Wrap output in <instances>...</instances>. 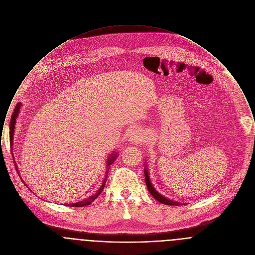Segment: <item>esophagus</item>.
Listing matches in <instances>:
<instances>
[{"label":"esophagus","instance_id":"34e87169","mask_svg":"<svg viewBox=\"0 0 255 255\" xmlns=\"http://www.w3.org/2000/svg\"><path fill=\"white\" fill-rule=\"evenodd\" d=\"M146 139H147L146 134L141 129H133L129 134V141L131 143H134V144H139V143L145 142Z\"/></svg>","mask_w":255,"mask_h":255}]
</instances>
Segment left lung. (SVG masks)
Returning a JSON list of instances; mask_svg holds the SVG:
<instances>
[{"label":"left lung","mask_w":255,"mask_h":255,"mask_svg":"<svg viewBox=\"0 0 255 255\" xmlns=\"http://www.w3.org/2000/svg\"><path fill=\"white\" fill-rule=\"evenodd\" d=\"M144 173H145V182H146V185H147V188H148L149 192L152 194V196H153L155 200H157V201L160 202V203L164 204V205H170V206H181V205H182V203H180V202H175V201H173V200L167 199L166 197H164V196H162L160 193H158V192L153 188V185H152V183H151L148 170L145 168V169H144Z\"/></svg>","instance_id":"1"}]
</instances>
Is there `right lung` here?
I'll return each mask as SVG.
<instances>
[{"instance_id": "right-lung-1", "label": "right lung", "mask_w": 255, "mask_h": 255, "mask_svg": "<svg viewBox=\"0 0 255 255\" xmlns=\"http://www.w3.org/2000/svg\"><path fill=\"white\" fill-rule=\"evenodd\" d=\"M21 106H22V103H21V102H18L17 104H16V106H15V109H14V111H13V113H12L11 120H10V125H9V141H10V146H11V147H12V145H13L14 128H15L16 119H17L18 113L20 112ZM11 149H12V148H11ZM117 155H118L117 152H114V153H111V154L108 156V159H107V161H106L107 171H106V173H105L104 180H103V182H102V186L99 188V190H98L94 195H92L91 197H89V198H87V199H84V200L79 201V202H76V203L67 204V206H69V207H84V206H87V205H90L94 200H96V199L99 197V195L102 193V190H103V188H104L105 183H106V179H107V176H108L109 166L114 162V160L116 159Z\"/></svg>"}]
</instances>
